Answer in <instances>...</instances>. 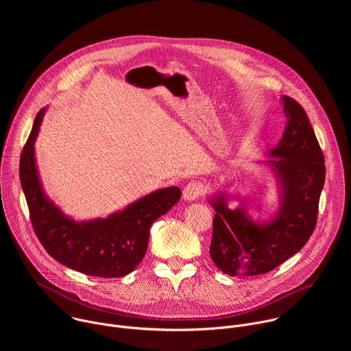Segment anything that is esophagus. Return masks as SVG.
I'll use <instances>...</instances> for the list:
<instances>
[{"instance_id":"esophagus-1","label":"esophagus","mask_w":351,"mask_h":351,"mask_svg":"<svg viewBox=\"0 0 351 351\" xmlns=\"http://www.w3.org/2000/svg\"><path fill=\"white\" fill-rule=\"evenodd\" d=\"M206 191V187L203 183L199 182H190L183 189V198L186 202H194L198 197H202Z\"/></svg>"}]
</instances>
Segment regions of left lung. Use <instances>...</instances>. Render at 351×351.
<instances>
[{"instance_id": "left-lung-1", "label": "left lung", "mask_w": 351, "mask_h": 351, "mask_svg": "<svg viewBox=\"0 0 351 351\" xmlns=\"http://www.w3.org/2000/svg\"><path fill=\"white\" fill-rule=\"evenodd\" d=\"M286 126L279 143L258 161L272 172L279 207L268 219L248 213L253 202L225 191L213 194L215 210L210 254L226 275L267 274L293 257L311 237L325 183V160L306 111L291 97L280 98ZM237 199L239 206L227 203Z\"/></svg>"}]
</instances>
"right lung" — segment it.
<instances>
[{
    "label": "right lung",
    "mask_w": 351,
    "mask_h": 351,
    "mask_svg": "<svg viewBox=\"0 0 351 351\" xmlns=\"http://www.w3.org/2000/svg\"><path fill=\"white\" fill-rule=\"evenodd\" d=\"M45 110L34 119L19 164L33 229L47 253L65 267L98 278L126 276L147 252L149 228L179 202L180 189H158L107 218L73 219L47 195L37 169L34 143Z\"/></svg>",
    "instance_id": "1"
}]
</instances>
